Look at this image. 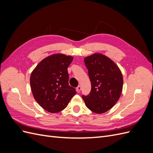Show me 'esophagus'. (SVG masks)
<instances>
[{
  "mask_svg": "<svg viewBox=\"0 0 153 153\" xmlns=\"http://www.w3.org/2000/svg\"><path fill=\"white\" fill-rule=\"evenodd\" d=\"M80 91H81V86H80V85L76 87V91H77V92H80Z\"/></svg>",
  "mask_w": 153,
  "mask_h": 153,
  "instance_id": "obj_1",
  "label": "esophagus"
}]
</instances>
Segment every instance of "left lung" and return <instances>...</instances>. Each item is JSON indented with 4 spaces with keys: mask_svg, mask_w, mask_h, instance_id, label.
<instances>
[{
    "mask_svg": "<svg viewBox=\"0 0 153 153\" xmlns=\"http://www.w3.org/2000/svg\"><path fill=\"white\" fill-rule=\"evenodd\" d=\"M91 83L88 96H82L87 107L96 114L112 108L121 96L123 77L121 71L112 59L101 53L84 58Z\"/></svg>",
    "mask_w": 153,
    "mask_h": 153,
    "instance_id": "8db88e82",
    "label": "left lung"
}]
</instances>
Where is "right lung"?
Returning <instances> with one entry per match:
<instances>
[{"label":"right lung","instance_id":"add662e5","mask_svg":"<svg viewBox=\"0 0 153 153\" xmlns=\"http://www.w3.org/2000/svg\"><path fill=\"white\" fill-rule=\"evenodd\" d=\"M73 57L54 53L43 59L32 71L30 84L35 100L45 110L57 113L65 108L76 92L68 84V68Z\"/></svg>","mask_w":153,"mask_h":153}]
</instances>
